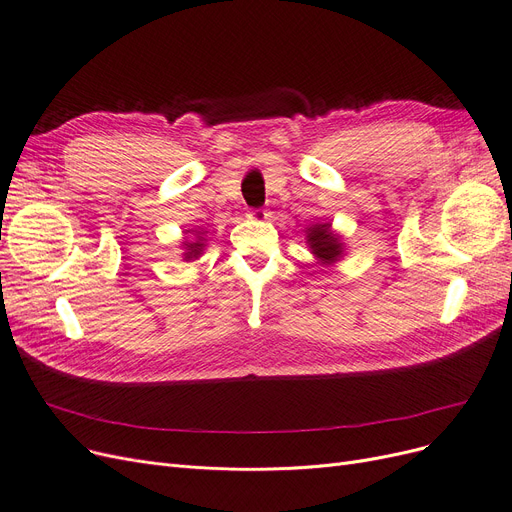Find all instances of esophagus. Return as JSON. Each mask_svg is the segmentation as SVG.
I'll list each match as a JSON object with an SVG mask.
<instances>
[{"label": "esophagus", "instance_id": "1", "mask_svg": "<svg viewBox=\"0 0 512 512\" xmlns=\"http://www.w3.org/2000/svg\"><path fill=\"white\" fill-rule=\"evenodd\" d=\"M248 218H252V221H266V218H269V212H266V210H250Z\"/></svg>", "mask_w": 512, "mask_h": 512}]
</instances>
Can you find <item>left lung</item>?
<instances>
[{"label":"left lung","mask_w":512,"mask_h":512,"mask_svg":"<svg viewBox=\"0 0 512 512\" xmlns=\"http://www.w3.org/2000/svg\"><path fill=\"white\" fill-rule=\"evenodd\" d=\"M306 243L310 254L319 260L321 266H333L344 258L346 252L344 237L333 231L331 223H314L306 227Z\"/></svg>","instance_id":"obj_1"}]
</instances>
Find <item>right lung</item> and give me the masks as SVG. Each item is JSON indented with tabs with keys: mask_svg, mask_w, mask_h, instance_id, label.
Returning a JSON list of instances; mask_svg holds the SVG:
<instances>
[{
	"mask_svg": "<svg viewBox=\"0 0 512 512\" xmlns=\"http://www.w3.org/2000/svg\"><path fill=\"white\" fill-rule=\"evenodd\" d=\"M181 248H183V260L185 262L198 260L204 254V248H206V233L198 231V229L185 231V237L181 241Z\"/></svg>",
	"mask_w": 512,
	"mask_h": 512,
	"instance_id": "obj_1",
	"label": "right lung"
}]
</instances>
